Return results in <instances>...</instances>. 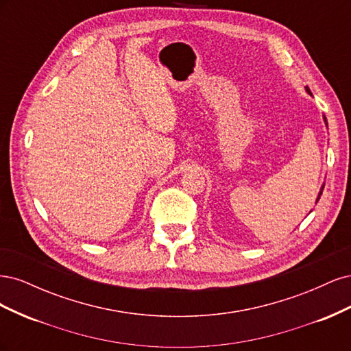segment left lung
Segmentation results:
<instances>
[{
  "instance_id": "left-lung-1",
  "label": "left lung",
  "mask_w": 351,
  "mask_h": 351,
  "mask_svg": "<svg viewBox=\"0 0 351 351\" xmlns=\"http://www.w3.org/2000/svg\"><path fill=\"white\" fill-rule=\"evenodd\" d=\"M306 90H307V93H311V95H312V92H311V89H309V88H306ZM324 119H325V117H324ZM325 121H326V119H325ZM322 190H324V186H322V189H321V192H319V196H317V199H316V202H317V200H319V199H321V195H322Z\"/></svg>"
}]
</instances>
